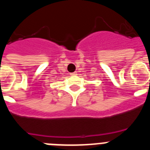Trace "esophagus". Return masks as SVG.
<instances>
[{
    "label": "esophagus",
    "instance_id": "obj_1",
    "mask_svg": "<svg viewBox=\"0 0 150 150\" xmlns=\"http://www.w3.org/2000/svg\"><path fill=\"white\" fill-rule=\"evenodd\" d=\"M76 74H76V72L75 71V72H74V73H71V75H76Z\"/></svg>",
    "mask_w": 150,
    "mask_h": 150
}]
</instances>
